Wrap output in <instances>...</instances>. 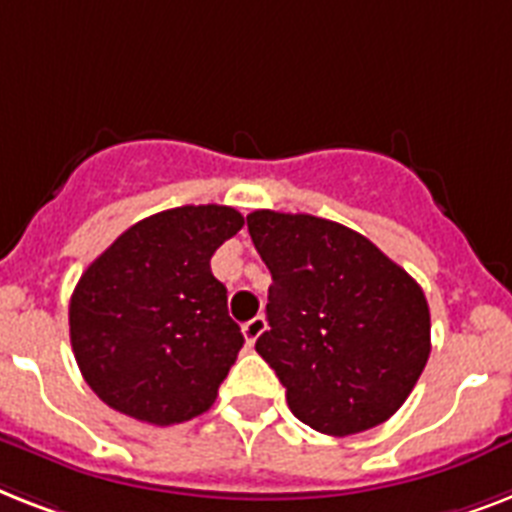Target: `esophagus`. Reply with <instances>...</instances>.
<instances>
[{
  "label": "esophagus",
  "mask_w": 512,
  "mask_h": 512,
  "mask_svg": "<svg viewBox=\"0 0 512 512\" xmlns=\"http://www.w3.org/2000/svg\"><path fill=\"white\" fill-rule=\"evenodd\" d=\"M265 326H268V323H265L263 315H255L252 321L244 323L242 331H244V339H247L249 347H252V344H255L257 339H260V334H263V331H265Z\"/></svg>",
  "instance_id": "esophagus-1"
}]
</instances>
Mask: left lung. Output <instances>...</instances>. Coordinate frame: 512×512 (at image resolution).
<instances>
[{"label": "left lung", "instance_id": "1", "mask_svg": "<svg viewBox=\"0 0 512 512\" xmlns=\"http://www.w3.org/2000/svg\"><path fill=\"white\" fill-rule=\"evenodd\" d=\"M247 228L273 276L270 328L255 350L284 384L289 410L328 436L389 421L431 352L421 286L334 220L255 210Z\"/></svg>", "mask_w": 512, "mask_h": 512}]
</instances>
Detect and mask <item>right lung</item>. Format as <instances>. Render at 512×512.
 Instances as JSON below:
<instances>
[{
	"label": "right lung",
	"instance_id": "right-lung-1",
	"mask_svg": "<svg viewBox=\"0 0 512 512\" xmlns=\"http://www.w3.org/2000/svg\"><path fill=\"white\" fill-rule=\"evenodd\" d=\"M242 226L226 205L162 210L83 270L70 297V344L112 410L173 426L213 407L244 336L210 257Z\"/></svg>",
	"mask_w": 512,
	"mask_h": 512
}]
</instances>
